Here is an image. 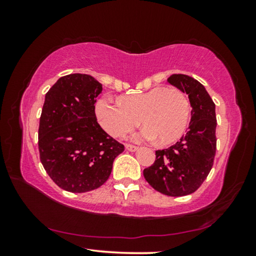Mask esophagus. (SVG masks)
<instances>
[{
  "label": "esophagus",
  "instance_id": "1",
  "mask_svg": "<svg viewBox=\"0 0 256 256\" xmlns=\"http://www.w3.org/2000/svg\"><path fill=\"white\" fill-rule=\"evenodd\" d=\"M125 149L131 151V152H134V151H136L138 148L136 146H131V144H125Z\"/></svg>",
  "mask_w": 256,
  "mask_h": 256
}]
</instances>
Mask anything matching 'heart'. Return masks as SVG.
<instances>
[{"mask_svg":"<svg viewBox=\"0 0 256 256\" xmlns=\"http://www.w3.org/2000/svg\"><path fill=\"white\" fill-rule=\"evenodd\" d=\"M190 112L185 94L180 89L164 86L126 94L118 102L104 97L94 107L99 124L110 136H124L141 123L144 128L136 138H156L159 144H170L178 140L188 126Z\"/></svg>","mask_w":256,"mask_h":256,"instance_id":"obj_1","label":"heart"}]
</instances>
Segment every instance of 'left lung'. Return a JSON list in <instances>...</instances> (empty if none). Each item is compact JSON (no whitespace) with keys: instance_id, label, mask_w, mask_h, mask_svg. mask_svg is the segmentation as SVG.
Returning a JSON list of instances; mask_svg holds the SVG:
<instances>
[{"instance_id":"left-lung-1","label":"left lung","mask_w":256,"mask_h":256,"mask_svg":"<svg viewBox=\"0 0 256 256\" xmlns=\"http://www.w3.org/2000/svg\"><path fill=\"white\" fill-rule=\"evenodd\" d=\"M167 81L188 96V131L168 149L156 151L154 164L146 168V180L168 196L196 192L204 182L216 154V105L198 80L185 74H172Z\"/></svg>"}]
</instances>
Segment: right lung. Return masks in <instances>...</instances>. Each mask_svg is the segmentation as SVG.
<instances>
[{"label": "right lung", "mask_w": 256, "mask_h": 256, "mask_svg": "<svg viewBox=\"0 0 256 256\" xmlns=\"http://www.w3.org/2000/svg\"><path fill=\"white\" fill-rule=\"evenodd\" d=\"M102 92L94 76L72 73L60 78L45 96L38 130L40 162L54 183L68 192L100 188L124 151L97 122L94 102Z\"/></svg>", "instance_id": "add662e5"}]
</instances>
